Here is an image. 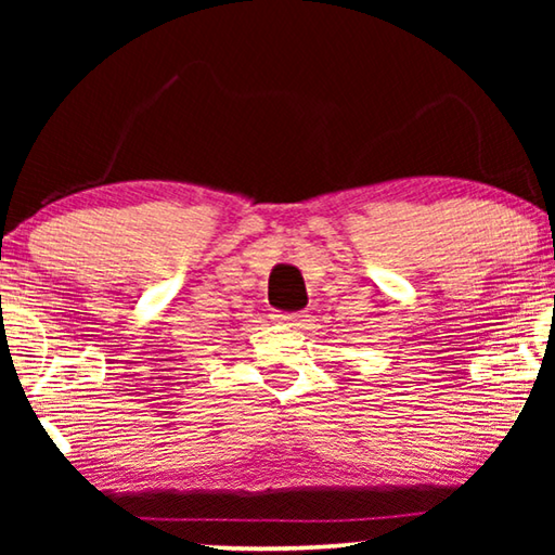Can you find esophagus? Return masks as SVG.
Masks as SVG:
<instances>
[{
    "label": "esophagus",
    "instance_id": "esophagus-1",
    "mask_svg": "<svg viewBox=\"0 0 555 555\" xmlns=\"http://www.w3.org/2000/svg\"><path fill=\"white\" fill-rule=\"evenodd\" d=\"M275 321L283 323V325H300L302 315L300 313H278Z\"/></svg>",
    "mask_w": 555,
    "mask_h": 555
}]
</instances>
